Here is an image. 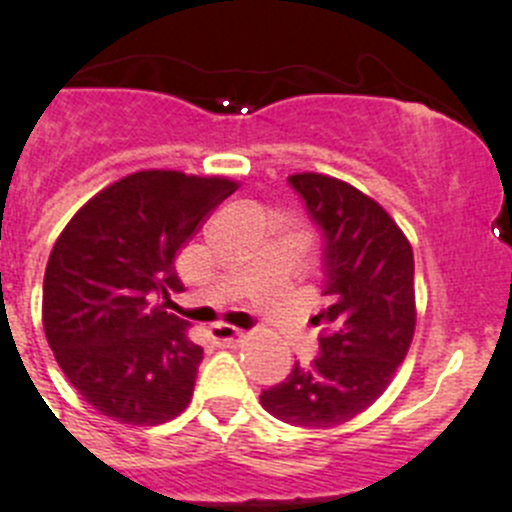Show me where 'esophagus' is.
Returning <instances> with one entry per match:
<instances>
[{
	"mask_svg": "<svg viewBox=\"0 0 512 512\" xmlns=\"http://www.w3.org/2000/svg\"><path fill=\"white\" fill-rule=\"evenodd\" d=\"M209 336H212V341L217 343V346H234V343H240L242 338H245V331L219 323V326H212Z\"/></svg>",
	"mask_w": 512,
	"mask_h": 512,
	"instance_id": "34e87169",
	"label": "esophagus"
}]
</instances>
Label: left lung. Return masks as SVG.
<instances>
[{"label": "left lung", "instance_id": "8db88e82", "mask_svg": "<svg viewBox=\"0 0 512 512\" xmlns=\"http://www.w3.org/2000/svg\"><path fill=\"white\" fill-rule=\"evenodd\" d=\"M290 186L323 232V295L315 315L321 353L260 394L285 424L328 429L369 409L407 356L417 326L414 252L399 224L364 191L326 174H293Z\"/></svg>", "mask_w": 512, "mask_h": 512}]
</instances>
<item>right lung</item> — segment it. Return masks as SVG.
<instances>
[{"mask_svg":"<svg viewBox=\"0 0 512 512\" xmlns=\"http://www.w3.org/2000/svg\"><path fill=\"white\" fill-rule=\"evenodd\" d=\"M237 189L224 176L136 171L75 212L50 252L42 326L62 374L105 417L154 427L194 394L202 346L161 298L176 252Z\"/></svg>","mask_w":512,"mask_h":512,"instance_id":"obj_1","label":"right lung"}]
</instances>
